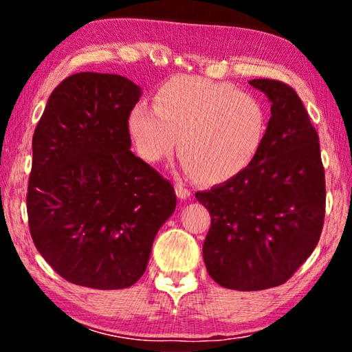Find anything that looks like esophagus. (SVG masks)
I'll return each mask as SVG.
<instances>
[{
	"label": "esophagus",
	"instance_id": "34e87169",
	"mask_svg": "<svg viewBox=\"0 0 352 352\" xmlns=\"http://www.w3.org/2000/svg\"><path fill=\"white\" fill-rule=\"evenodd\" d=\"M175 194H177L178 199L186 200L190 195V190L186 186H184L183 183H175Z\"/></svg>",
	"mask_w": 352,
	"mask_h": 352
}]
</instances>
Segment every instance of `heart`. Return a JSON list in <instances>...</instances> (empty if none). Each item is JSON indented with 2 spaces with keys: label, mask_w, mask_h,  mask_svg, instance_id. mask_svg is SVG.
Wrapping results in <instances>:
<instances>
[{
  "label": "heart",
  "mask_w": 352,
  "mask_h": 352,
  "mask_svg": "<svg viewBox=\"0 0 352 352\" xmlns=\"http://www.w3.org/2000/svg\"><path fill=\"white\" fill-rule=\"evenodd\" d=\"M265 127L258 98L194 76L163 83L155 93L153 109L136 105L127 118L130 140L144 162L169 157L178 138L184 174L206 183L241 174L258 155Z\"/></svg>",
  "instance_id": "heart-1"
}]
</instances>
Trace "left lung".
<instances>
[{
  "instance_id": "left-lung-1",
  "label": "left lung",
  "mask_w": 352,
  "mask_h": 352,
  "mask_svg": "<svg viewBox=\"0 0 352 352\" xmlns=\"http://www.w3.org/2000/svg\"><path fill=\"white\" fill-rule=\"evenodd\" d=\"M250 85L272 104L259 152L241 174L195 194L211 216L206 270L241 292L276 287L300 269L317 247L326 204L318 135L301 99L279 80Z\"/></svg>"
}]
</instances>
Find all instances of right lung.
Masks as SVG:
<instances>
[{
  "label": "right lung",
  "instance_id": "1",
  "mask_svg": "<svg viewBox=\"0 0 352 352\" xmlns=\"http://www.w3.org/2000/svg\"><path fill=\"white\" fill-rule=\"evenodd\" d=\"M142 90L127 77L77 73L47 99L32 138L29 230L67 281L99 290L133 285L174 186L130 152L127 118Z\"/></svg>",
  "mask_w": 352,
  "mask_h": 352
}]
</instances>
